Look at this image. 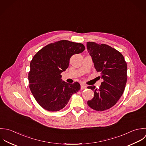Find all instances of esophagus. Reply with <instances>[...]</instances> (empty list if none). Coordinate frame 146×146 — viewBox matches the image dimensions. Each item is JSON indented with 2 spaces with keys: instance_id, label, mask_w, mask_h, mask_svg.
Here are the masks:
<instances>
[{
  "instance_id": "obj_1",
  "label": "esophagus",
  "mask_w": 146,
  "mask_h": 146,
  "mask_svg": "<svg viewBox=\"0 0 146 146\" xmlns=\"http://www.w3.org/2000/svg\"><path fill=\"white\" fill-rule=\"evenodd\" d=\"M86 88H87V86L86 85H85V84H81V90L85 89Z\"/></svg>"
}]
</instances>
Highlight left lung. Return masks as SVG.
Returning a JSON list of instances; mask_svg holds the SVG:
<instances>
[{"label":"left lung","mask_w":146,"mask_h":146,"mask_svg":"<svg viewBox=\"0 0 146 146\" xmlns=\"http://www.w3.org/2000/svg\"><path fill=\"white\" fill-rule=\"evenodd\" d=\"M86 46L96 70L101 72L104 80L99 89L95 86L88 87L94 93L88 105L96 111H105L115 105L124 92L127 63L121 53L108 45L88 42Z\"/></svg>","instance_id":"1"}]
</instances>
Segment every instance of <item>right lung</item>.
<instances>
[{"instance_id":"1","label":"right lung","mask_w":146,"mask_h":146,"mask_svg":"<svg viewBox=\"0 0 146 146\" xmlns=\"http://www.w3.org/2000/svg\"><path fill=\"white\" fill-rule=\"evenodd\" d=\"M85 49L82 44L60 40L46 45L33 56L28 73L29 88L43 109L49 111L61 110L72 94L80 90L78 82H65L61 73L68 68L70 57Z\"/></svg>"}]
</instances>
